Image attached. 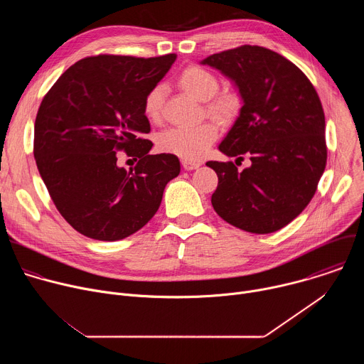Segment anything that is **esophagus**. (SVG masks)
<instances>
[{"label": "esophagus", "instance_id": "esophagus-1", "mask_svg": "<svg viewBox=\"0 0 364 364\" xmlns=\"http://www.w3.org/2000/svg\"><path fill=\"white\" fill-rule=\"evenodd\" d=\"M181 164H183V167H184V170H187V171H191V170H196V168L200 167V163L188 161V160H183Z\"/></svg>", "mask_w": 364, "mask_h": 364}]
</instances>
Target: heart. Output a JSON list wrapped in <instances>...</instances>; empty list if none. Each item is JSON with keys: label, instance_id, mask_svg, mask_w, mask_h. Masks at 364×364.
<instances>
[{"label": "heart", "instance_id": "b5f03b06", "mask_svg": "<svg viewBox=\"0 0 364 364\" xmlns=\"http://www.w3.org/2000/svg\"><path fill=\"white\" fill-rule=\"evenodd\" d=\"M178 85L187 93L201 102H207V111L222 121H232L240 111L242 102L236 93L225 92L214 96L219 90L218 77L200 66H188L178 76ZM166 97V86L155 85L148 90L144 99L145 115L155 121L161 117ZM219 135L215 122H201L191 127H174L163 132L159 139L160 149L174 154L188 161L200 160L209 151Z\"/></svg>", "mask_w": 364, "mask_h": 364}]
</instances>
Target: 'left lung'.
Returning <instances> with one entry per match:
<instances>
[{
  "mask_svg": "<svg viewBox=\"0 0 364 364\" xmlns=\"http://www.w3.org/2000/svg\"><path fill=\"white\" fill-rule=\"evenodd\" d=\"M229 77L243 105L219 149L250 167L207 161L216 171V213L245 232L265 235L291 223L313 198L327 163L326 118L308 77L288 59L240 46L201 60Z\"/></svg>",
  "mask_w": 364,
  "mask_h": 364,
  "instance_id": "1",
  "label": "left lung"
}]
</instances>
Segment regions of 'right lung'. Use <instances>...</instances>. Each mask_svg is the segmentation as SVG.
Segmentation results:
<instances>
[{"label": "right lung", "instance_id": "obj_1", "mask_svg": "<svg viewBox=\"0 0 364 364\" xmlns=\"http://www.w3.org/2000/svg\"><path fill=\"white\" fill-rule=\"evenodd\" d=\"M176 55H99L70 66L43 97L34 124V159L65 220L96 240H121L157 213L167 183L180 174L174 154L149 155L144 99ZM125 150L139 160L127 172Z\"/></svg>", "mask_w": 364, "mask_h": 364}]
</instances>
